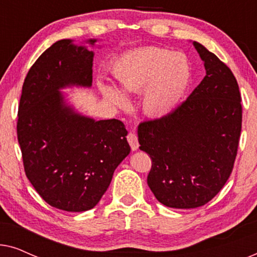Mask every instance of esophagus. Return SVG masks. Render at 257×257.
<instances>
[{"label": "esophagus", "mask_w": 257, "mask_h": 257, "mask_svg": "<svg viewBox=\"0 0 257 257\" xmlns=\"http://www.w3.org/2000/svg\"><path fill=\"white\" fill-rule=\"evenodd\" d=\"M126 138H127V142L130 144V146H131L132 151L138 150L139 142H138V137H137V135H136L135 132H130L128 135H127V137H126Z\"/></svg>", "instance_id": "34e87169"}]
</instances>
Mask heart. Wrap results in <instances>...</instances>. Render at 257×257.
I'll list each match as a JSON object with an SVG mask.
<instances>
[{"instance_id": "heart-1", "label": "heart", "mask_w": 257, "mask_h": 257, "mask_svg": "<svg viewBox=\"0 0 257 257\" xmlns=\"http://www.w3.org/2000/svg\"><path fill=\"white\" fill-rule=\"evenodd\" d=\"M114 75L121 92L138 93L147 87L144 108L161 117L173 110L187 90L192 68L187 56L164 48H146L125 55L114 65ZM106 99L121 110L130 106L127 98L115 87L101 84Z\"/></svg>"}]
</instances>
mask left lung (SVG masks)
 <instances>
[{"label":"left lung","instance_id":"obj_1","mask_svg":"<svg viewBox=\"0 0 257 257\" xmlns=\"http://www.w3.org/2000/svg\"><path fill=\"white\" fill-rule=\"evenodd\" d=\"M193 44L205 78L177 108L138 126L139 149L152 159L147 185L171 208L201 207L221 191L233 171L241 135L236 78L213 52Z\"/></svg>","mask_w":257,"mask_h":257}]
</instances>
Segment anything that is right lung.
<instances>
[{"label":"right lung","instance_id":"add662e5","mask_svg":"<svg viewBox=\"0 0 257 257\" xmlns=\"http://www.w3.org/2000/svg\"><path fill=\"white\" fill-rule=\"evenodd\" d=\"M92 62L93 51L85 47L56 42L30 68L20 99L17 139L24 172L45 202L66 212L93 208L131 151L124 122L77 113L59 92L92 85Z\"/></svg>","mask_w":257,"mask_h":257}]
</instances>
